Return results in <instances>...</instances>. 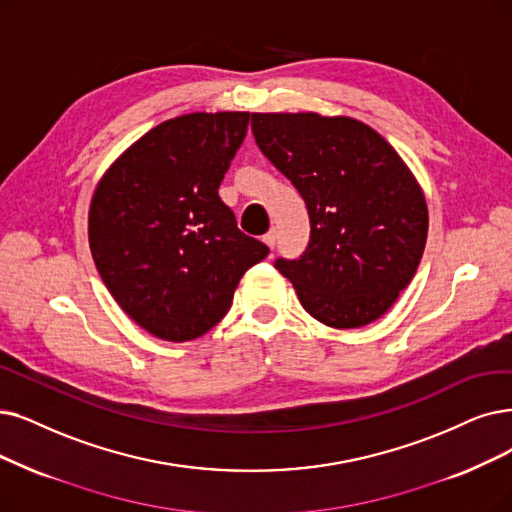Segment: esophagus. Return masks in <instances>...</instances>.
Returning a JSON list of instances; mask_svg holds the SVG:
<instances>
[{
	"label": "esophagus",
	"instance_id": "34e87169",
	"mask_svg": "<svg viewBox=\"0 0 512 512\" xmlns=\"http://www.w3.org/2000/svg\"><path fill=\"white\" fill-rule=\"evenodd\" d=\"M262 241H264V243H267V245H269V248L273 250V248H275V243H277V231H275V229H271V231H269L267 235H264V237H262Z\"/></svg>",
	"mask_w": 512,
	"mask_h": 512
}]
</instances>
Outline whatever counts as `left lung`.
<instances>
[{"instance_id":"left-lung-1","label":"left lung","mask_w":512,"mask_h":512,"mask_svg":"<svg viewBox=\"0 0 512 512\" xmlns=\"http://www.w3.org/2000/svg\"><path fill=\"white\" fill-rule=\"evenodd\" d=\"M258 149L304 199L311 237L275 269L304 311L349 330L382 317L412 281L428 212L416 178L370 126L317 113H254Z\"/></svg>"}]
</instances>
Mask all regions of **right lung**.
<instances>
[{
    "label": "right lung",
    "mask_w": 512,
    "mask_h": 512,
    "mask_svg": "<svg viewBox=\"0 0 512 512\" xmlns=\"http://www.w3.org/2000/svg\"><path fill=\"white\" fill-rule=\"evenodd\" d=\"M250 113H191L149 130L102 176L88 235L107 290L157 338H199L227 315L243 273L267 258L218 187Z\"/></svg>",
    "instance_id": "right-lung-1"
}]
</instances>
